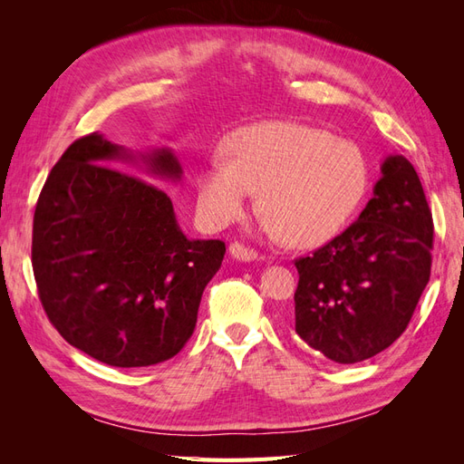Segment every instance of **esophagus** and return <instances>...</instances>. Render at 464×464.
Here are the masks:
<instances>
[{
    "label": "esophagus",
    "instance_id": "34e87169",
    "mask_svg": "<svg viewBox=\"0 0 464 464\" xmlns=\"http://www.w3.org/2000/svg\"><path fill=\"white\" fill-rule=\"evenodd\" d=\"M230 256L234 257V259H237V261H256L257 259V251H254V249H249V247H246L244 244H237V242H234V244H230Z\"/></svg>",
    "mask_w": 464,
    "mask_h": 464
}]
</instances>
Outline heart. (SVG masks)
I'll return each mask as SVG.
<instances>
[{"mask_svg": "<svg viewBox=\"0 0 464 464\" xmlns=\"http://www.w3.org/2000/svg\"><path fill=\"white\" fill-rule=\"evenodd\" d=\"M198 174V208L213 228L240 220L259 191L265 224L290 246L312 247L339 232L368 189L358 145L294 121H263L230 135Z\"/></svg>", "mask_w": 464, "mask_h": 464, "instance_id": "b5f03b06", "label": "heart"}]
</instances>
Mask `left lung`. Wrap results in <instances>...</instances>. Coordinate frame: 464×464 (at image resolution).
Here are the masks:
<instances>
[{
	"label": "left lung",
	"mask_w": 464,
	"mask_h": 464,
	"mask_svg": "<svg viewBox=\"0 0 464 464\" xmlns=\"http://www.w3.org/2000/svg\"><path fill=\"white\" fill-rule=\"evenodd\" d=\"M431 244L433 220L420 178L402 154H391L358 220L294 263L300 339L336 363L389 348L428 285Z\"/></svg>",
	"instance_id": "1"
}]
</instances>
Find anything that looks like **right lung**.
<instances>
[{"label":"right lung","instance_id":"add662e5","mask_svg":"<svg viewBox=\"0 0 464 464\" xmlns=\"http://www.w3.org/2000/svg\"><path fill=\"white\" fill-rule=\"evenodd\" d=\"M120 164L170 181L184 174L168 147L131 152L98 131L77 139L40 191L33 271L69 344L108 366L145 368L189 341L227 246L189 240L172 199Z\"/></svg>","mask_w":464,"mask_h":464}]
</instances>
